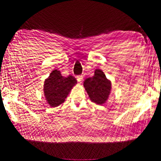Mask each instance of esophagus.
<instances>
[{
	"label": "esophagus",
	"instance_id": "esophagus-1",
	"mask_svg": "<svg viewBox=\"0 0 161 161\" xmlns=\"http://www.w3.org/2000/svg\"><path fill=\"white\" fill-rule=\"evenodd\" d=\"M77 81H78L79 83H82L83 80H84V77H83L82 75L77 76Z\"/></svg>",
	"mask_w": 161,
	"mask_h": 161
}]
</instances>
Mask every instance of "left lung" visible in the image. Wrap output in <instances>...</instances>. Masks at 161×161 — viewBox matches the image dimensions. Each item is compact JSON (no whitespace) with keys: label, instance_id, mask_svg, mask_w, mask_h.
Returning <instances> with one entry per match:
<instances>
[{"label":"left lung","instance_id":"8db88e82","mask_svg":"<svg viewBox=\"0 0 161 161\" xmlns=\"http://www.w3.org/2000/svg\"><path fill=\"white\" fill-rule=\"evenodd\" d=\"M84 87L91 101L102 105L108 101L111 91V82L101 69H96L94 75L84 80Z\"/></svg>","mask_w":161,"mask_h":161}]
</instances>
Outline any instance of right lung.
I'll list each match as a JSON object with an SVG mask.
<instances>
[{
	"instance_id": "add662e5",
	"label": "right lung",
	"mask_w": 161,
	"mask_h": 161,
	"mask_svg": "<svg viewBox=\"0 0 161 161\" xmlns=\"http://www.w3.org/2000/svg\"><path fill=\"white\" fill-rule=\"evenodd\" d=\"M77 80L73 76L64 77L60 70H53L44 80V93L48 104L55 108L64 103Z\"/></svg>"
}]
</instances>
